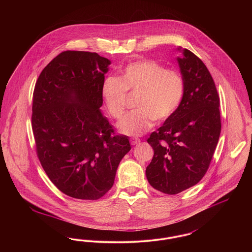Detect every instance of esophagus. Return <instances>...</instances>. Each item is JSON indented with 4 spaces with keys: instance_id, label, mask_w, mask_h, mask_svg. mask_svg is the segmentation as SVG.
Here are the masks:
<instances>
[{
    "instance_id": "34e87169",
    "label": "esophagus",
    "mask_w": 252,
    "mask_h": 252,
    "mask_svg": "<svg viewBox=\"0 0 252 252\" xmlns=\"http://www.w3.org/2000/svg\"><path fill=\"white\" fill-rule=\"evenodd\" d=\"M141 141L139 140V139H137V138H131L130 139V144L132 145H135V144H139Z\"/></svg>"
}]
</instances>
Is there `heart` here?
Segmentation results:
<instances>
[{
	"label": "heart",
	"instance_id": "b5f03b06",
	"mask_svg": "<svg viewBox=\"0 0 252 252\" xmlns=\"http://www.w3.org/2000/svg\"><path fill=\"white\" fill-rule=\"evenodd\" d=\"M127 91L140 93L137 109L119 123V129L127 136H140L150 129L155 121L170 119L184 95L185 83L180 72L166 69L153 60L132 61L121 71V76H108L102 84V96L109 113L120 119L126 108Z\"/></svg>",
	"mask_w": 252,
	"mask_h": 252
}]
</instances>
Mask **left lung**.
Wrapping results in <instances>:
<instances>
[{
    "mask_svg": "<svg viewBox=\"0 0 252 252\" xmlns=\"http://www.w3.org/2000/svg\"><path fill=\"white\" fill-rule=\"evenodd\" d=\"M180 50V48H178ZM178 58L185 91L174 115L147 139L154 156L145 174L159 192L176 194L198 183L209 169L221 132L220 100L202 60L184 49Z\"/></svg>",
    "mask_w": 252,
    "mask_h": 252,
    "instance_id": "8db88e82",
    "label": "left lung"
}]
</instances>
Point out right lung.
<instances>
[{"label": "right lung", "mask_w": 252, "mask_h": 252, "mask_svg": "<svg viewBox=\"0 0 252 252\" xmlns=\"http://www.w3.org/2000/svg\"><path fill=\"white\" fill-rule=\"evenodd\" d=\"M110 61L97 53L65 51L40 72L33 94L37 158L65 194L96 200L111 189L121 159L131 149L100 109Z\"/></svg>", "instance_id": "1"}]
</instances>
